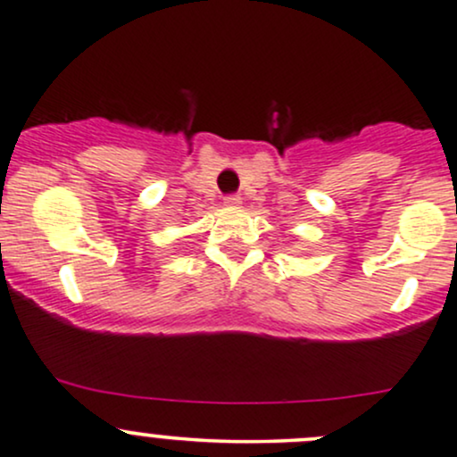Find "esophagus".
Returning a JSON list of instances; mask_svg holds the SVG:
<instances>
[{"label": "esophagus", "instance_id": "obj_1", "mask_svg": "<svg viewBox=\"0 0 457 457\" xmlns=\"http://www.w3.org/2000/svg\"><path fill=\"white\" fill-rule=\"evenodd\" d=\"M223 204L228 205V208H237V205H241V196H238V195H228L223 199Z\"/></svg>", "mask_w": 457, "mask_h": 457}]
</instances>
